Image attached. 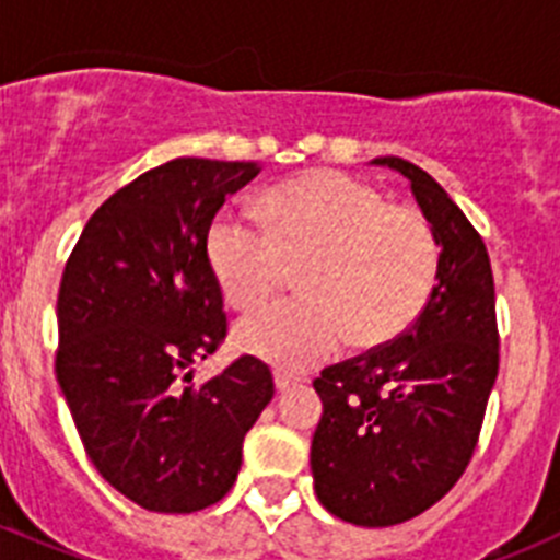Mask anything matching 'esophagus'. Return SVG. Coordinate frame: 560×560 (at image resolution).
I'll list each match as a JSON object with an SVG mask.
<instances>
[{
	"mask_svg": "<svg viewBox=\"0 0 560 560\" xmlns=\"http://www.w3.org/2000/svg\"><path fill=\"white\" fill-rule=\"evenodd\" d=\"M292 386H298V378L295 375H287V373H276V389L279 392H287V389H292Z\"/></svg>",
	"mask_w": 560,
	"mask_h": 560,
	"instance_id": "obj_1",
	"label": "esophagus"
}]
</instances>
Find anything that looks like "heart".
Listing matches in <instances>:
<instances>
[{"label": "heart", "mask_w": 560, "mask_h": 560, "mask_svg": "<svg viewBox=\"0 0 560 560\" xmlns=\"http://www.w3.org/2000/svg\"><path fill=\"white\" fill-rule=\"evenodd\" d=\"M262 221L223 212L207 232V259L237 310H256L301 265L306 292L245 317L234 328L243 353L281 370H310L351 339L370 348L398 337L425 306L439 268L431 223L415 207L386 201L378 187L312 171L270 187Z\"/></svg>", "instance_id": "1"}]
</instances>
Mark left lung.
<instances>
[{
	"mask_svg": "<svg viewBox=\"0 0 560 560\" xmlns=\"http://www.w3.org/2000/svg\"><path fill=\"white\" fill-rule=\"evenodd\" d=\"M373 162L411 182L439 243L436 287L400 337L315 378L323 417L312 475L334 516L389 527L439 503L467 469L498 378L500 337L492 265L467 215L415 162Z\"/></svg>",
	"mask_w": 560,
	"mask_h": 560,
	"instance_id": "8db88e82",
	"label": "left lung"
}]
</instances>
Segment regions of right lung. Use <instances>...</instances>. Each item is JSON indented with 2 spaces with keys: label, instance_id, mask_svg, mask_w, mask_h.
Segmentation results:
<instances>
[{
  "label": "right lung",
  "instance_id": "right-lung-1",
  "mask_svg": "<svg viewBox=\"0 0 560 560\" xmlns=\"http://www.w3.org/2000/svg\"><path fill=\"white\" fill-rule=\"evenodd\" d=\"M259 171L201 156L145 171L93 212L62 270L57 381L93 467L145 511L218 503L273 400V375L254 357L190 384L226 337L207 232Z\"/></svg>",
  "mask_w": 560,
  "mask_h": 560
}]
</instances>
